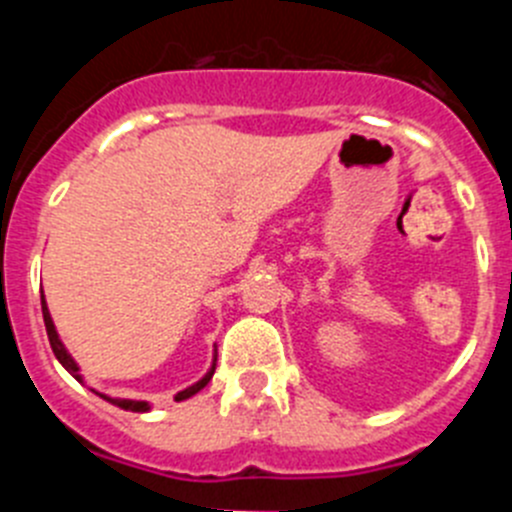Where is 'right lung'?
<instances>
[{
    "instance_id": "add662e5",
    "label": "right lung",
    "mask_w": 512,
    "mask_h": 512,
    "mask_svg": "<svg viewBox=\"0 0 512 512\" xmlns=\"http://www.w3.org/2000/svg\"><path fill=\"white\" fill-rule=\"evenodd\" d=\"M40 305H43V323H45V333H48V341H51L53 354H56V359L61 361V364L66 366V369H69L71 374H76V372H79V366H76V361L71 359L69 354H66V348H63V343L58 341V333H56V328H53L51 312H48V307H45V297H43V295H40ZM212 374H215V366H212L210 372H207L205 377L200 379V382L192 384V387H187V390H184V392H179V395H176V400H187V397L197 395V392H200L202 387H205V384L210 382ZM76 379H79V374H76ZM102 397H104V400H107V402H112V405H117V408H122V410H133V413H146V410H148V402H138V400H117V397H107V395H102Z\"/></svg>"
}]
</instances>
